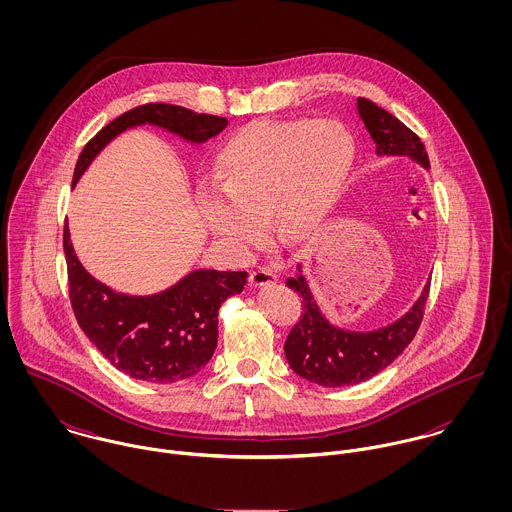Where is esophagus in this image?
Listing matches in <instances>:
<instances>
[{"instance_id": "1", "label": "esophagus", "mask_w": 512, "mask_h": 512, "mask_svg": "<svg viewBox=\"0 0 512 512\" xmlns=\"http://www.w3.org/2000/svg\"><path fill=\"white\" fill-rule=\"evenodd\" d=\"M276 274L270 270V268H256V270H252L250 272V278H248V282H250V286H268V284H274L276 282Z\"/></svg>"}]
</instances>
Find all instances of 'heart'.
I'll list each match as a JSON object with an SVG mask.
<instances>
[{
    "label": "heart",
    "instance_id": "b5f03b06",
    "mask_svg": "<svg viewBox=\"0 0 512 512\" xmlns=\"http://www.w3.org/2000/svg\"><path fill=\"white\" fill-rule=\"evenodd\" d=\"M355 161V140L337 120H262L220 149L217 187L199 193L207 228L236 254L266 234L299 240L331 213Z\"/></svg>",
    "mask_w": 512,
    "mask_h": 512
}]
</instances>
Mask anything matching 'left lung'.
<instances>
[{
  "instance_id": "obj_1",
  "label": "left lung",
  "mask_w": 512,
  "mask_h": 512,
  "mask_svg": "<svg viewBox=\"0 0 512 512\" xmlns=\"http://www.w3.org/2000/svg\"><path fill=\"white\" fill-rule=\"evenodd\" d=\"M357 108L378 155H408L430 169L426 147L408 126L368 98H359ZM286 284L301 295L303 305L284 345L286 359L295 374L329 388L365 382L390 365L416 337L430 293L428 284L414 307L392 325L357 333L339 329L321 315L301 274Z\"/></svg>"
}]
</instances>
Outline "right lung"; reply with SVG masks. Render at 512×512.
Here are the masks:
<instances>
[{
  "label": "right lung",
  "mask_w": 512,
  "mask_h": 512,
  "mask_svg": "<svg viewBox=\"0 0 512 512\" xmlns=\"http://www.w3.org/2000/svg\"><path fill=\"white\" fill-rule=\"evenodd\" d=\"M153 124L179 138L203 144L228 120L183 106L153 102L136 106L104 126L80 151L73 183L110 140L128 128ZM63 248L74 317L96 349L132 378L153 384L185 380L207 365L217 349L222 301L246 286V272L197 270L155 295L116 293L94 280L78 262L65 224Z\"/></svg>",
  "instance_id": "obj_1"
}]
</instances>
